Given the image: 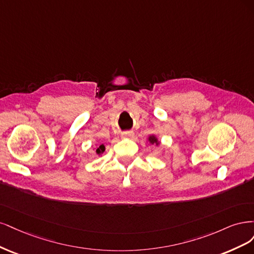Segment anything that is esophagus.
<instances>
[{
  "label": "esophagus",
  "instance_id": "34e87169",
  "mask_svg": "<svg viewBox=\"0 0 254 254\" xmlns=\"http://www.w3.org/2000/svg\"><path fill=\"white\" fill-rule=\"evenodd\" d=\"M121 136H122V137H126V138L132 137V136H133V132H132V130H126V132H122Z\"/></svg>",
  "mask_w": 254,
  "mask_h": 254
}]
</instances>
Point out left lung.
<instances>
[{"mask_svg":"<svg viewBox=\"0 0 254 254\" xmlns=\"http://www.w3.org/2000/svg\"><path fill=\"white\" fill-rule=\"evenodd\" d=\"M149 141H150V143H152V144H158V143H159L158 140H157V138L155 137V136H150V137H149Z\"/></svg>","mask_w":254,"mask_h":254,"instance_id":"8db88e82","label":"left lung"}]
</instances>
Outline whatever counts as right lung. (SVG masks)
Segmentation results:
<instances>
[{
  "label": "right lung",
  "mask_w": 254,
  "mask_h": 254,
  "mask_svg": "<svg viewBox=\"0 0 254 254\" xmlns=\"http://www.w3.org/2000/svg\"><path fill=\"white\" fill-rule=\"evenodd\" d=\"M103 152H104V145H103V144H101V145L99 146V148H98V149L96 150V153L100 155V154H102Z\"/></svg>",
  "instance_id": "right-lung-1"
}]
</instances>
